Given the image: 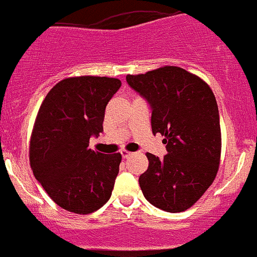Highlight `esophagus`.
<instances>
[{
  "mask_svg": "<svg viewBox=\"0 0 257 257\" xmlns=\"http://www.w3.org/2000/svg\"><path fill=\"white\" fill-rule=\"evenodd\" d=\"M120 154H121V157L124 158V159H126V158H129L132 155V153L131 152H128V150H121L120 152Z\"/></svg>",
  "mask_w": 257,
  "mask_h": 257,
  "instance_id": "obj_1",
  "label": "esophagus"
}]
</instances>
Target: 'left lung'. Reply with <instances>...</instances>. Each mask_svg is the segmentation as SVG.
Returning <instances> with one entry per match:
<instances>
[{
	"mask_svg": "<svg viewBox=\"0 0 257 257\" xmlns=\"http://www.w3.org/2000/svg\"><path fill=\"white\" fill-rule=\"evenodd\" d=\"M152 108L153 134L165 137L163 159L147 153L139 185L152 205L168 212L193 206L216 177L221 153L220 116L210 87L193 73L167 66L126 76Z\"/></svg>",
	"mask_w": 257,
	"mask_h": 257,
	"instance_id": "left-lung-1",
	"label": "left lung"
}]
</instances>
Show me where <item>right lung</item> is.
Instances as JSON below:
<instances>
[{"label":"right lung","mask_w":257,"mask_h":257,"mask_svg":"<svg viewBox=\"0 0 257 257\" xmlns=\"http://www.w3.org/2000/svg\"><path fill=\"white\" fill-rule=\"evenodd\" d=\"M121 82L83 76L57 83L46 95L33 126L30 163L49 198L76 214H90L112 195L120 153L89 149L90 137L103 132L108 102Z\"/></svg>","instance_id":"right-lung-1"}]
</instances>
